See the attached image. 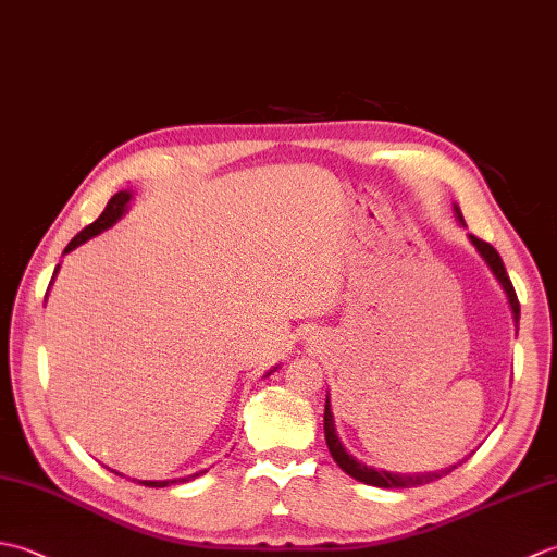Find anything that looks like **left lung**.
<instances>
[{"mask_svg":"<svg viewBox=\"0 0 557 557\" xmlns=\"http://www.w3.org/2000/svg\"><path fill=\"white\" fill-rule=\"evenodd\" d=\"M455 212H457L459 222H465V218H461V212H459L457 206H455ZM469 239H471V244L476 246V251L481 253V258L486 260L488 268L493 270V275L498 277V282H500L505 294H507V301H510V306H512L515 321L519 323V301H517V292H515V287H512L510 275H507V270H505V265H503L500 253L495 251V248H493L488 242L479 239V236H469ZM323 425H325V443H327V449H330V455H333V459L337 461V467H339L342 471H347V474H349L351 479H357V481H361V483H369V486H377V488H411V486H423V483L437 481L441 476L449 474V471H453V469H457V465H453V467L443 469V471H429V474H411V476H407V474H393V471H383V469L377 471V469H373V467H366L363 461L354 459V457L347 453L345 445H342V441L337 437L333 409H330V395L325 397V417H323Z\"/></svg>","mask_w":557,"mask_h":557,"instance_id":"left-lung-1","label":"left lung"}]
</instances>
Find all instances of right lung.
Masks as SVG:
<instances>
[{"label":"right lung","mask_w":557,"mask_h":557,"mask_svg":"<svg viewBox=\"0 0 557 557\" xmlns=\"http://www.w3.org/2000/svg\"><path fill=\"white\" fill-rule=\"evenodd\" d=\"M128 200H132V191H120V194H114L112 198H110V203H108V208L102 210V215L92 222V224H88L86 230H81L74 239L69 242V246L64 248V253H69V251H74L76 246H81L83 242H88V239H92V236H98L100 232H104V230H110L112 224L120 220L124 212H126V208H128ZM57 270H59V265H57ZM57 270H54V275H57ZM54 280V277H52ZM52 285V282H50ZM270 375V373H268ZM208 471V469H206ZM206 471H198V474H191V476H184V479H168V481H138V483H144V486H148V488H164V486H172V483H186V481H191V479H196V476H200V474H206ZM116 474V471H114Z\"/></svg>","instance_id":"1"}]
</instances>
